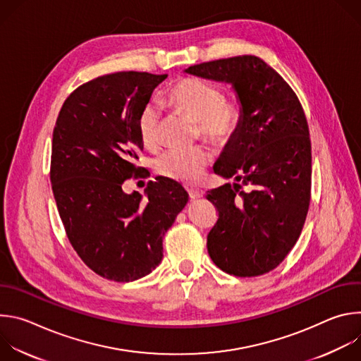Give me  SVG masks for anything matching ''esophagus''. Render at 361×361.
I'll return each mask as SVG.
<instances>
[{"mask_svg":"<svg viewBox=\"0 0 361 361\" xmlns=\"http://www.w3.org/2000/svg\"><path fill=\"white\" fill-rule=\"evenodd\" d=\"M187 191H188L190 198H192V200H197V198L204 197V191L200 190V188H187Z\"/></svg>","mask_w":361,"mask_h":361,"instance_id":"obj_1","label":"esophagus"}]
</instances>
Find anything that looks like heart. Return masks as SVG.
Listing matches in <instances>:
<instances>
[{
  "label": "heart",
  "mask_w": 361,
  "mask_h": 361,
  "mask_svg": "<svg viewBox=\"0 0 361 361\" xmlns=\"http://www.w3.org/2000/svg\"><path fill=\"white\" fill-rule=\"evenodd\" d=\"M170 106L197 121L202 138L214 144L230 140L241 121V107L237 101L224 98L220 88L198 78H181L167 94ZM138 135L147 148H156L160 142L161 111L157 104L148 102L140 111ZM212 160L210 151L195 145L191 148H171L156 160V169L164 177L195 183L202 177L204 169Z\"/></svg>",
  "instance_id": "1"
}]
</instances>
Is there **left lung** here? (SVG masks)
Here are the masks:
<instances>
[{
    "label": "left lung",
    "instance_id": "left-lung-1",
    "mask_svg": "<svg viewBox=\"0 0 361 361\" xmlns=\"http://www.w3.org/2000/svg\"><path fill=\"white\" fill-rule=\"evenodd\" d=\"M184 73L231 84L241 107L240 126L214 164L216 174L234 183L207 192L219 210L209 254L237 277L269 273L297 243L310 205L312 142L302 107L283 77L255 56Z\"/></svg>",
    "mask_w": 361,
    "mask_h": 361
}]
</instances>
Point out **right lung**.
Wrapping results in <instances>:
<instances>
[{
	"label": "right lung",
	"mask_w": 361,
	"mask_h": 361,
	"mask_svg": "<svg viewBox=\"0 0 361 361\" xmlns=\"http://www.w3.org/2000/svg\"><path fill=\"white\" fill-rule=\"evenodd\" d=\"M167 74L123 71L91 80L64 101L51 149L49 178L67 237L98 276L128 283L163 260V237L188 192L159 177L126 194L142 151L137 120Z\"/></svg>",
	"instance_id": "obj_1"
}]
</instances>
